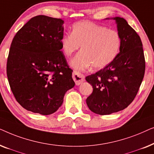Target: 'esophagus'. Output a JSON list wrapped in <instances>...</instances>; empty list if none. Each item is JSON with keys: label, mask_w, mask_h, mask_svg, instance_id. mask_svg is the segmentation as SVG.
Segmentation results:
<instances>
[{"label": "esophagus", "mask_w": 154, "mask_h": 154, "mask_svg": "<svg viewBox=\"0 0 154 154\" xmlns=\"http://www.w3.org/2000/svg\"><path fill=\"white\" fill-rule=\"evenodd\" d=\"M73 79L75 81V83L76 85H79L85 81V76L82 73L77 72V71H73Z\"/></svg>", "instance_id": "esophagus-1"}]
</instances>
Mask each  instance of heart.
Listing matches in <instances>:
<instances>
[{"label": "heart", "mask_w": 154, "mask_h": 154, "mask_svg": "<svg viewBox=\"0 0 154 154\" xmlns=\"http://www.w3.org/2000/svg\"><path fill=\"white\" fill-rule=\"evenodd\" d=\"M61 49L65 56L70 57L81 45L82 50L71 60V66L79 71L93 66L101 69L116 58L121 46L119 33L106 26L90 22L73 24L71 33L60 39Z\"/></svg>", "instance_id": "heart-1"}]
</instances>
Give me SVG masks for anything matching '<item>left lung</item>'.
<instances>
[{"label": "left lung", "instance_id": "1", "mask_svg": "<svg viewBox=\"0 0 154 154\" xmlns=\"http://www.w3.org/2000/svg\"><path fill=\"white\" fill-rule=\"evenodd\" d=\"M115 20L121 46L116 58L108 66L85 78L93 91L86 100L88 108L100 115L123 110L134 100L145 72V60L140 37L125 19Z\"/></svg>", "mask_w": 154, "mask_h": 154}]
</instances>
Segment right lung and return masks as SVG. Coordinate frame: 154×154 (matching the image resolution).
Listing matches in <instances>:
<instances>
[{
  "mask_svg": "<svg viewBox=\"0 0 154 154\" xmlns=\"http://www.w3.org/2000/svg\"><path fill=\"white\" fill-rule=\"evenodd\" d=\"M64 23L61 19L35 16L19 30L10 45V88L19 104L33 113H54L67 90L75 85L72 69L60 51Z\"/></svg>",
  "mask_w": 154,
  "mask_h": 154,
  "instance_id": "1",
  "label": "right lung"
}]
</instances>
